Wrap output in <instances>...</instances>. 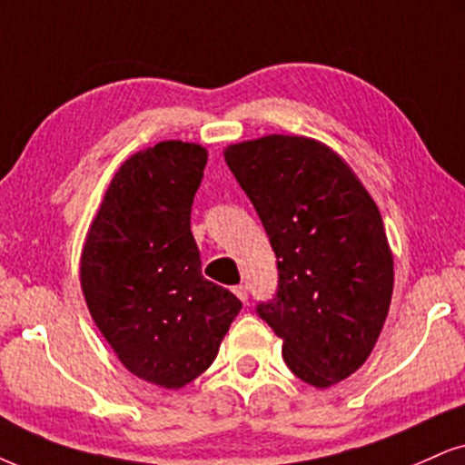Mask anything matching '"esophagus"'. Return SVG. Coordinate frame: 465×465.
I'll use <instances>...</instances> for the list:
<instances>
[{
	"label": "esophagus",
	"instance_id": "obj_1",
	"mask_svg": "<svg viewBox=\"0 0 465 465\" xmlns=\"http://www.w3.org/2000/svg\"><path fill=\"white\" fill-rule=\"evenodd\" d=\"M232 293L237 295L239 300H242V302H245V300H248V286H245V284H237V286H232Z\"/></svg>",
	"mask_w": 465,
	"mask_h": 465
}]
</instances>
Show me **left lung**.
<instances>
[{"label": "left lung", "mask_w": 465, "mask_h": 465, "mask_svg": "<svg viewBox=\"0 0 465 465\" xmlns=\"http://www.w3.org/2000/svg\"><path fill=\"white\" fill-rule=\"evenodd\" d=\"M278 259V293L259 303L284 362L314 388L369 358L392 300L394 261L375 200L323 142L272 134L223 148Z\"/></svg>", "instance_id": "obj_1"}]
</instances>
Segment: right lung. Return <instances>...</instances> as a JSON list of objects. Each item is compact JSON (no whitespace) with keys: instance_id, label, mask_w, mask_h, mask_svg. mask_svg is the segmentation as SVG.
<instances>
[{"instance_id":"1","label":"right lung","mask_w":465,"mask_h":465,"mask_svg":"<svg viewBox=\"0 0 465 465\" xmlns=\"http://www.w3.org/2000/svg\"><path fill=\"white\" fill-rule=\"evenodd\" d=\"M206 148L165 140L131 154L90 223L79 280L124 369L179 391L213 364L242 302L200 272L192 204Z\"/></svg>"}]
</instances>
